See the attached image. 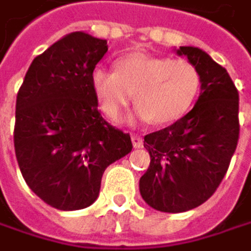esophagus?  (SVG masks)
<instances>
[{
  "instance_id": "34e87169",
  "label": "esophagus",
  "mask_w": 251,
  "mask_h": 251,
  "mask_svg": "<svg viewBox=\"0 0 251 251\" xmlns=\"http://www.w3.org/2000/svg\"><path fill=\"white\" fill-rule=\"evenodd\" d=\"M131 142H133V146H134L136 149H139V148L143 146V140H142V137L137 136V134H131Z\"/></svg>"
}]
</instances>
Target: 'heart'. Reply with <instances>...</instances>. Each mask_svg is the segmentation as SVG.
<instances>
[{
  "instance_id": "1",
  "label": "heart",
  "mask_w": 251,
  "mask_h": 251,
  "mask_svg": "<svg viewBox=\"0 0 251 251\" xmlns=\"http://www.w3.org/2000/svg\"><path fill=\"white\" fill-rule=\"evenodd\" d=\"M91 88L112 121H120L133 99L136 115L153 124H169L183 117L200 91V72L186 59H170L148 53H130L115 62V71L96 68Z\"/></svg>"
}]
</instances>
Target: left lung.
Listing matches in <instances>:
<instances>
[{"instance_id": "8db88e82", "label": "left lung", "mask_w": 251, "mask_h": 251, "mask_svg": "<svg viewBox=\"0 0 251 251\" xmlns=\"http://www.w3.org/2000/svg\"><path fill=\"white\" fill-rule=\"evenodd\" d=\"M175 51L198 69L201 93L185 117L145 136L151 164L139 191L149 207L164 213L188 211L214 194L240 134L238 91L226 69L198 47Z\"/></svg>"}]
</instances>
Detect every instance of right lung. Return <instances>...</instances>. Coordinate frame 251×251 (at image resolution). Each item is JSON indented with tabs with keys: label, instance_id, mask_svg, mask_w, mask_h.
<instances>
[{
	"label": "right lung",
	"instance_id": "add662e5",
	"mask_svg": "<svg viewBox=\"0 0 251 251\" xmlns=\"http://www.w3.org/2000/svg\"><path fill=\"white\" fill-rule=\"evenodd\" d=\"M106 40L71 32L30 63L16 100L14 151L27 186L57 210L99 197L106 167L131 152L130 136L98 111L91 72Z\"/></svg>",
	"mask_w": 251,
	"mask_h": 251
}]
</instances>
